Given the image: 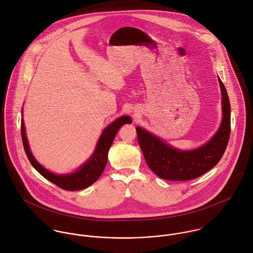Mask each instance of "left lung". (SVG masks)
I'll return each instance as SVG.
<instances>
[{"instance_id": "8db88e82", "label": "left lung", "mask_w": 253, "mask_h": 253, "mask_svg": "<svg viewBox=\"0 0 253 253\" xmlns=\"http://www.w3.org/2000/svg\"><path fill=\"white\" fill-rule=\"evenodd\" d=\"M218 82L222 94V122L212 138L202 147L182 151L165 143L140 126L136 127L145 161L159 177L166 180H192L211 169L221 160L230 138L231 107L227 90L220 78Z\"/></svg>"}]
</instances>
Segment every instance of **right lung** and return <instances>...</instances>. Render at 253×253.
Returning <instances> with one entry per match:
<instances>
[{
	"label": "right lung",
	"instance_id": "1",
	"mask_svg": "<svg viewBox=\"0 0 253 253\" xmlns=\"http://www.w3.org/2000/svg\"><path fill=\"white\" fill-rule=\"evenodd\" d=\"M131 122L132 121L128 116H124L118 118L116 121L111 123L103 130L91 157L75 172L69 174H54L45 169L42 165L37 162L36 159L30 151V147L25 133L23 119H21V136L27 158L41 175H42L45 179L52 182L61 189L67 191H78L87 188L100 177L108 161L109 149L114 141L117 132L123 125L131 124Z\"/></svg>",
	"mask_w": 253,
	"mask_h": 253
}]
</instances>
